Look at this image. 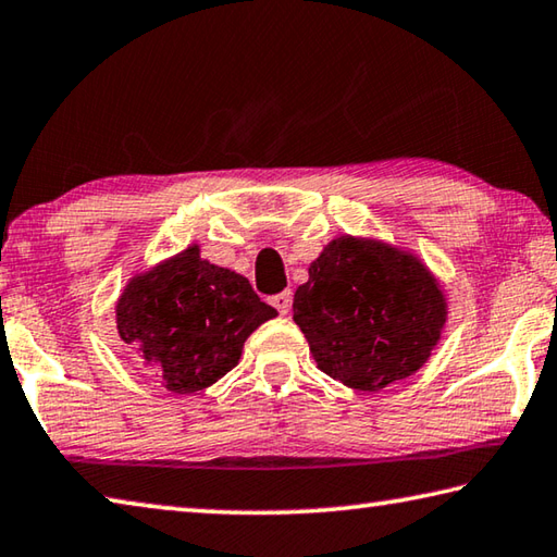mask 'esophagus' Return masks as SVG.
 Segmentation results:
<instances>
[{
    "label": "esophagus",
    "instance_id": "1",
    "mask_svg": "<svg viewBox=\"0 0 557 557\" xmlns=\"http://www.w3.org/2000/svg\"><path fill=\"white\" fill-rule=\"evenodd\" d=\"M290 300H294V296H290V290H284V294L273 296V298H271V304H273V308L278 310L281 315H288V310H290Z\"/></svg>",
    "mask_w": 557,
    "mask_h": 557
}]
</instances>
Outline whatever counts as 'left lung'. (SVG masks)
Instances as JSON below:
<instances>
[{
	"mask_svg": "<svg viewBox=\"0 0 557 557\" xmlns=\"http://www.w3.org/2000/svg\"><path fill=\"white\" fill-rule=\"evenodd\" d=\"M294 320L320 372L374 394L431 359L447 298L411 249L343 234L308 267V281L294 296Z\"/></svg>",
	"mask_w": 557,
	"mask_h": 557,
	"instance_id": "8db88e82",
	"label": "left lung"
}]
</instances>
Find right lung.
Here are the masks:
<instances>
[{
	"label": "right lung",
	"instance_id": "add662e5",
	"mask_svg": "<svg viewBox=\"0 0 557 557\" xmlns=\"http://www.w3.org/2000/svg\"><path fill=\"white\" fill-rule=\"evenodd\" d=\"M278 313L200 244L134 273L114 304L120 337L171 394H195L239 364L247 337Z\"/></svg>",
	"mask_w": 557,
	"mask_h": 557
}]
</instances>
